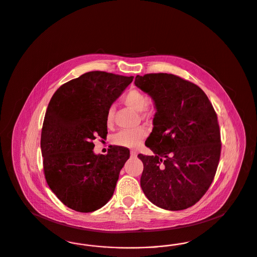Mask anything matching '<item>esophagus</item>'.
Returning a JSON list of instances; mask_svg holds the SVG:
<instances>
[{"mask_svg": "<svg viewBox=\"0 0 257 257\" xmlns=\"http://www.w3.org/2000/svg\"><path fill=\"white\" fill-rule=\"evenodd\" d=\"M130 154H131L132 157H136L137 154H138V152H137L136 150H131V151H130Z\"/></svg>", "mask_w": 257, "mask_h": 257, "instance_id": "obj_1", "label": "esophagus"}]
</instances>
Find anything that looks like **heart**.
I'll return each instance as SVG.
<instances>
[{"label":"heart","mask_w":257,"mask_h":257,"mask_svg":"<svg viewBox=\"0 0 257 257\" xmlns=\"http://www.w3.org/2000/svg\"><path fill=\"white\" fill-rule=\"evenodd\" d=\"M123 104L136 111H141L142 118L152 119L157 113V107L153 103L147 102V95L140 89L133 88L128 90L122 98ZM113 108H110L106 114V124L110 127L113 123ZM147 130L144 127L137 128L135 130H123L115 135L112 142L116 146L124 147H139L142 141L147 137Z\"/></svg>","instance_id":"heart-1"}]
</instances>
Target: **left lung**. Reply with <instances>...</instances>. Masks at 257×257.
Returning a JSON list of instances; mask_svg holds the SVG:
<instances>
[{"label":"left lung","mask_w":257,"mask_h":257,"mask_svg":"<svg viewBox=\"0 0 257 257\" xmlns=\"http://www.w3.org/2000/svg\"><path fill=\"white\" fill-rule=\"evenodd\" d=\"M135 85L157 107L146 146L154 156L144 163L141 186L159 207L178 211L195 205L214 180L220 157L218 116L204 91L167 73L137 75Z\"/></svg>","instance_id":"obj_1"}]
</instances>
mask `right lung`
I'll return each mask as SVG.
<instances>
[{
    "label": "right lung",
    "instance_id": "obj_1",
    "mask_svg": "<svg viewBox=\"0 0 257 257\" xmlns=\"http://www.w3.org/2000/svg\"><path fill=\"white\" fill-rule=\"evenodd\" d=\"M134 77L90 71L60 86L50 100L41 130L43 171L52 192L77 212L104 206L113 195L128 148L93 153V140L108 134L106 114Z\"/></svg>",
    "mask_w": 257,
    "mask_h": 257
}]
</instances>
